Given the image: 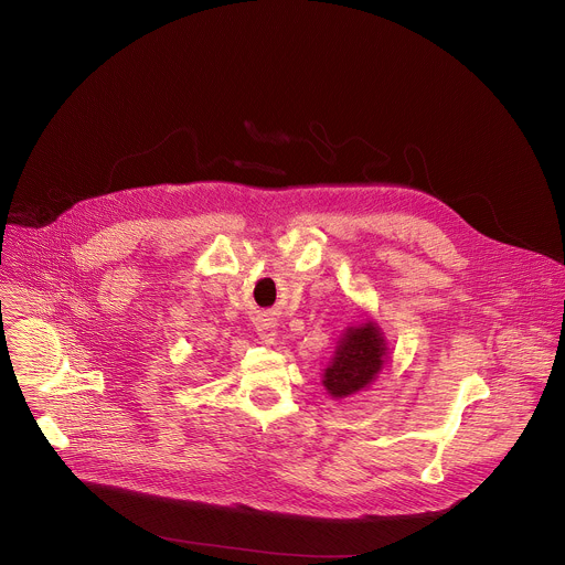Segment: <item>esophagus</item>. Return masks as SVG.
<instances>
[{"mask_svg": "<svg viewBox=\"0 0 565 565\" xmlns=\"http://www.w3.org/2000/svg\"><path fill=\"white\" fill-rule=\"evenodd\" d=\"M257 331H259V338H262L266 344H273V342L277 340V327H275V321H273L270 317L259 319Z\"/></svg>", "mask_w": 565, "mask_h": 565, "instance_id": "obj_1", "label": "esophagus"}]
</instances>
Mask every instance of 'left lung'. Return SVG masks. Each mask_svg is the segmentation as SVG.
Segmentation results:
<instances>
[{"instance_id":"obj_1","label":"left lung","mask_w":565,"mask_h":565,"mask_svg":"<svg viewBox=\"0 0 565 565\" xmlns=\"http://www.w3.org/2000/svg\"><path fill=\"white\" fill-rule=\"evenodd\" d=\"M384 338L373 324L349 329L324 371V386L333 397H347L369 386L384 364Z\"/></svg>"}]
</instances>
